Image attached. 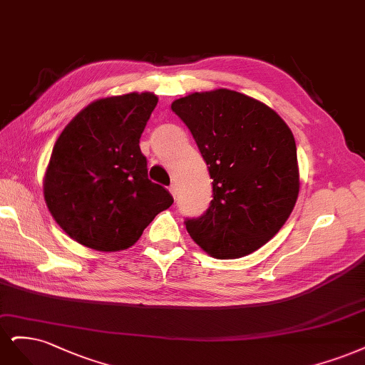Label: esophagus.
<instances>
[{
    "label": "esophagus",
    "mask_w": 365,
    "mask_h": 365,
    "mask_svg": "<svg viewBox=\"0 0 365 365\" xmlns=\"http://www.w3.org/2000/svg\"><path fill=\"white\" fill-rule=\"evenodd\" d=\"M168 191H170V194H171L173 197H175V194H178V186H175L174 183H173V185H170V187H168Z\"/></svg>",
    "instance_id": "obj_1"
}]
</instances>
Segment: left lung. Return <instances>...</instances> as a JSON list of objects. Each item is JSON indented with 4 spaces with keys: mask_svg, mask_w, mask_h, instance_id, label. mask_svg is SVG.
<instances>
[{
    "mask_svg": "<svg viewBox=\"0 0 365 365\" xmlns=\"http://www.w3.org/2000/svg\"><path fill=\"white\" fill-rule=\"evenodd\" d=\"M173 112L190 128L212 179L206 214L186 230L217 259H238L272 240L296 206V140L265 103L230 89L192 92Z\"/></svg>",
    "mask_w": 365,
    "mask_h": 365,
    "instance_id": "obj_1",
    "label": "left lung"
}]
</instances>
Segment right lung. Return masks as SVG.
Returning <instances> with one entry per match:
<instances>
[{"mask_svg": "<svg viewBox=\"0 0 365 365\" xmlns=\"http://www.w3.org/2000/svg\"><path fill=\"white\" fill-rule=\"evenodd\" d=\"M158 96L130 92L92 101L57 138L43 175V198L66 235L97 252L132 247L173 205L147 178L139 138Z\"/></svg>", "mask_w": 365, "mask_h": 365, "instance_id": "right-lung-1", "label": "right lung"}]
</instances>
